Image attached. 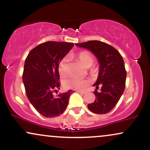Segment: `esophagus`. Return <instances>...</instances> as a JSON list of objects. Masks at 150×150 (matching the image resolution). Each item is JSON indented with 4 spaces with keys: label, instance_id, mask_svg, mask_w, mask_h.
Listing matches in <instances>:
<instances>
[{
    "label": "esophagus",
    "instance_id": "34e87169",
    "mask_svg": "<svg viewBox=\"0 0 150 150\" xmlns=\"http://www.w3.org/2000/svg\"><path fill=\"white\" fill-rule=\"evenodd\" d=\"M76 92H77V93H80V94H85V92H83V91H79V90H77Z\"/></svg>",
    "mask_w": 150,
    "mask_h": 150
}]
</instances>
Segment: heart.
Wrapping results in <instances>:
<instances>
[{"label":"heart","instance_id":"b5f03b06","mask_svg":"<svg viewBox=\"0 0 150 150\" xmlns=\"http://www.w3.org/2000/svg\"><path fill=\"white\" fill-rule=\"evenodd\" d=\"M76 57L86 68H89L94 62V58L90 52L87 51H82L76 53ZM97 69H91V73H94ZM58 72L61 76H66L68 73V58L65 56L61 60L58 64ZM88 85V81L85 79H79L76 77H70L64 82V86L68 89L83 90Z\"/></svg>","mask_w":150,"mask_h":150}]
</instances>
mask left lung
<instances>
[{"label":"left lung","mask_w":150,"mask_h":150,"mask_svg":"<svg viewBox=\"0 0 150 150\" xmlns=\"http://www.w3.org/2000/svg\"><path fill=\"white\" fill-rule=\"evenodd\" d=\"M76 46L89 50L99 63V75L94 86L98 89L101 85V92L94 91L95 100L87 107L94 113H107L115 107L124 92L126 71L123 57L114 47L100 41H89Z\"/></svg>","instance_id":"left-lung-1"}]
</instances>
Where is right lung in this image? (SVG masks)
Returning <instances> with one entry per match:
<instances>
[{
    "label": "right lung",
    "instance_id": "add662e5",
    "mask_svg": "<svg viewBox=\"0 0 150 150\" xmlns=\"http://www.w3.org/2000/svg\"><path fill=\"white\" fill-rule=\"evenodd\" d=\"M73 43L47 42L30 51L26 58L22 81L29 101L34 108L46 118L58 116L68 106V90L58 96L60 89L58 64L73 47Z\"/></svg>",
    "mask_w": 150,
    "mask_h": 150
}]
</instances>
